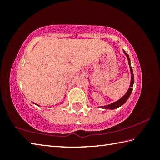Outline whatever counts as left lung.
I'll return each mask as SVG.
<instances>
[{"instance_id":"obj_1","label":"left lung","mask_w":160,"mask_h":160,"mask_svg":"<svg viewBox=\"0 0 160 160\" xmlns=\"http://www.w3.org/2000/svg\"><path fill=\"white\" fill-rule=\"evenodd\" d=\"M123 53H125V55L126 56L127 58H128V64H129V67H130V70H131V85H130V88H128V91L126 92V93L124 94V95L121 97L120 99H118V101H116L115 102L112 103V104L106 105V106H102V107H99L100 108H102V109H117L119 107L122 106V105L125 103L128 99L129 98L130 95H131V92L132 90V87H133V83H134V76H133V72H132V67L131 66V60H130V58L125 51L123 50Z\"/></svg>"}]
</instances>
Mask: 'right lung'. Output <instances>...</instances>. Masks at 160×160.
I'll return each mask as SVG.
<instances>
[{
  "mask_svg": "<svg viewBox=\"0 0 160 160\" xmlns=\"http://www.w3.org/2000/svg\"><path fill=\"white\" fill-rule=\"evenodd\" d=\"M37 106H39V105H37Z\"/></svg>",
  "mask_w": 160,
  "mask_h": 160,
  "instance_id": "obj_1",
  "label": "right lung"
}]
</instances>
